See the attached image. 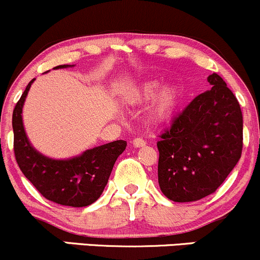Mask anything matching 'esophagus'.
Instances as JSON below:
<instances>
[{"label": "esophagus", "mask_w": 260, "mask_h": 260, "mask_svg": "<svg viewBox=\"0 0 260 260\" xmlns=\"http://www.w3.org/2000/svg\"><path fill=\"white\" fill-rule=\"evenodd\" d=\"M133 145L135 147H142V146H145V145H146V141H145L142 138H135L133 140Z\"/></svg>", "instance_id": "esophagus-1"}]
</instances>
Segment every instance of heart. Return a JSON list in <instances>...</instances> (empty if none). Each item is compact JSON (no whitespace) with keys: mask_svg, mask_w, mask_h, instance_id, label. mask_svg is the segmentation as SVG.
Wrapping results in <instances>:
<instances>
[{"mask_svg":"<svg viewBox=\"0 0 260 260\" xmlns=\"http://www.w3.org/2000/svg\"><path fill=\"white\" fill-rule=\"evenodd\" d=\"M162 84L157 80H150V82L144 83L139 86L138 89L133 91V94L127 98V102L131 105H142L149 103L150 100L155 99L160 94ZM180 103V91L175 86L165 89L162 93L158 96L157 102L153 105L150 118L153 122L166 121L167 119L171 118L174 111Z\"/></svg>","mask_w":260,"mask_h":260,"instance_id":"heart-1","label":"heart"}]
</instances>
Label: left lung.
<instances>
[{
	"label": "left lung",
	"mask_w": 260,
	"mask_h": 260,
	"mask_svg": "<svg viewBox=\"0 0 260 260\" xmlns=\"http://www.w3.org/2000/svg\"><path fill=\"white\" fill-rule=\"evenodd\" d=\"M158 135V185L169 200L192 202L216 192L239 161L243 115L238 100L217 73Z\"/></svg>",
	"instance_id": "left-lung-1"
}]
</instances>
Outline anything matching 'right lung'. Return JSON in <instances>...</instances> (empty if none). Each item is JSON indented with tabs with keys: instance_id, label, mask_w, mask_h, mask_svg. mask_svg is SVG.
<instances>
[{
	"instance_id": "add662e5",
	"label": "right lung",
	"mask_w": 260,
	"mask_h": 260,
	"mask_svg": "<svg viewBox=\"0 0 260 260\" xmlns=\"http://www.w3.org/2000/svg\"><path fill=\"white\" fill-rule=\"evenodd\" d=\"M69 64L55 67L67 68ZM32 79L16 104L12 114L13 151L19 169L47 200L62 206L85 207L95 202L107 186L109 176L126 141L116 140L86 150L71 160H52L30 146L22 122V107Z\"/></svg>"
}]
</instances>
